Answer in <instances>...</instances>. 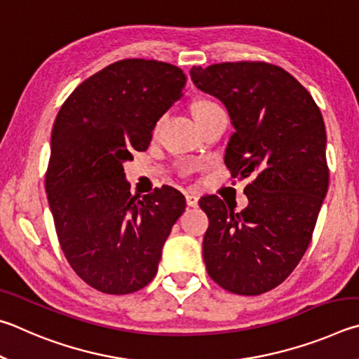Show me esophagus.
<instances>
[{
    "label": "esophagus",
    "instance_id": "34e87169",
    "mask_svg": "<svg viewBox=\"0 0 359 359\" xmlns=\"http://www.w3.org/2000/svg\"><path fill=\"white\" fill-rule=\"evenodd\" d=\"M186 203L191 208H197L198 206V197L194 196V194H186Z\"/></svg>",
    "mask_w": 359,
    "mask_h": 359
}]
</instances>
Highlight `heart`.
<instances>
[{"label":"heart","instance_id":"b5f03b06","mask_svg":"<svg viewBox=\"0 0 359 359\" xmlns=\"http://www.w3.org/2000/svg\"><path fill=\"white\" fill-rule=\"evenodd\" d=\"M211 105H215V104L210 102V100H198V102L192 105V115H198V113H202L203 110L210 109Z\"/></svg>","mask_w":359,"mask_h":359}]
</instances>
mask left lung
<instances>
[{
  "instance_id": "8db88e82",
  "label": "left lung",
  "mask_w": 359,
  "mask_h": 359,
  "mask_svg": "<svg viewBox=\"0 0 359 359\" xmlns=\"http://www.w3.org/2000/svg\"><path fill=\"white\" fill-rule=\"evenodd\" d=\"M191 79L227 107L231 176L254 178L240 212L217 196L198 202L210 219L206 271L231 293L262 294L292 274L312 240L330 183L323 116L293 75L268 62L194 66Z\"/></svg>"
}]
</instances>
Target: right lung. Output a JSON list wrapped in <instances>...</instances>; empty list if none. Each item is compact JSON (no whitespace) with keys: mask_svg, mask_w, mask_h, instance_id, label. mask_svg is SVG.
I'll return each instance as SVG.
<instances>
[{"mask_svg":"<svg viewBox=\"0 0 359 359\" xmlns=\"http://www.w3.org/2000/svg\"><path fill=\"white\" fill-rule=\"evenodd\" d=\"M186 75L156 60H121L91 75L56 115L46 191L60 246L80 279L109 294L154 279L163 243L186 208L173 187L132 196L123 163L144 151Z\"/></svg>","mask_w":359,"mask_h":359,"instance_id":"add662e5","label":"right lung"}]
</instances>
